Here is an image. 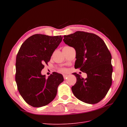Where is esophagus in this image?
<instances>
[{"label":"esophagus","mask_w":127,"mask_h":127,"mask_svg":"<svg viewBox=\"0 0 127 127\" xmlns=\"http://www.w3.org/2000/svg\"><path fill=\"white\" fill-rule=\"evenodd\" d=\"M68 77V75H63V78H64V79H67V78Z\"/></svg>","instance_id":"1"}]
</instances>
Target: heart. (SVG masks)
Wrapping results in <instances>:
<instances>
[{"label": "heart", "mask_w": 127, "mask_h": 127, "mask_svg": "<svg viewBox=\"0 0 127 127\" xmlns=\"http://www.w3.org/2000/svg\"><path fill=\"white\" fill-rule=\"evenodd\" d=\"M60 71H61V72H64L66 71V69H64V68H62V69H60Z\"/></svg>", "instance_id": "heart-1"}]
</instances>
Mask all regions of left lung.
I'll return each instance as SVG.
<instances>
[{"label": "left lung", "mask_w": 127, "mask_h": 127, "mask_svg": "<svg viewBox=\"0 0 127 127\" xmlns=\"http://www.w3.org/2000/svg\"><path fill=\"white\" fill-rule=\"evenodd\" d=\"M63 41L76 51L75 68L87 74L84 79L76 72L73 94L80 100L89 104L100 101L106 96L112 82V56L103 40L94 33L76 31L64 35Z\"/></svg>", "instance_id": "left-lung-1"}]
</instances>
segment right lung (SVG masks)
Returning <instances> with one entry per match:
<instances>
[{"label":"right lung","mask_w":127,"mask_h":127,"mask_svg":"<svg viewBox=\"0 0 127 127\" xmlns=\"http://www.w3.org/2000/svg\"><path fill=\"white\" fill-rule=\"evenodd\" d=\"M62 38L61 35H33L23 43L17 53V89L24 100L33 107H41L51 102L57 95L58 86L64 81L63 76L56 72L48 78L41 75L44 64L48 65Z\"/></svg>","instance_id":"obj_1"}]
</instances>
